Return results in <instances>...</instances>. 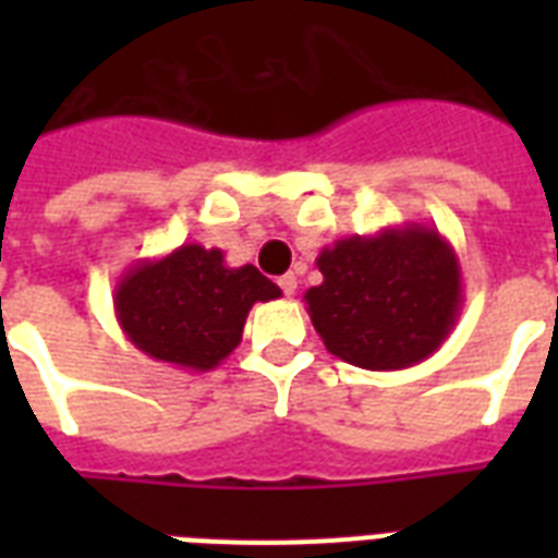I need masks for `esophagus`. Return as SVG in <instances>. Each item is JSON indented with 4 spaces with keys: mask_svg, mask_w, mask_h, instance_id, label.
I'll use <instances>...</instances> for the list:
<instances>
[{
    "mask_svg": "<svg viewBox=\"0 0 558 558\" xmlns=\"http://www.w3.org/2000/svg\"><path fill=\"white\" fill-rule=\"evenodd\" d=\"M278 287L283 289V295L292 298V295H295V289H298V278H295V275H283V278L278 280Z\"/></svg>",
    "mask_w": 558,
    "mask_h": 558,
    "instance_id": "esophagus-1",
    "label": "esophagus"
}]
</instances>
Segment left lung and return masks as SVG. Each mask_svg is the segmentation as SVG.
<instances>
[{
    "label": "left lung",
    "instance_id": "obj_1",
    "mask_svg": "<svg viewBox=\"0 0 558 558\" xmlns=\"http://www.w3.org/2000/svg\"><path fill=\"white\" fill-rule=\"evenodd\" d=\"M315 263L324 280L306 289V313L324 348L348 365H420L449 339L463 310L458 254L434 226L344 236Z\"/></svg>",
    "mask_w": 558,
    "mask_h": 558
}]
</instances>
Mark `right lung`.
Instances as JSON below:
<instances>
[{"mask_svg":"<svg viewBox=\"0 0 558 558\" xmlns=\"http://www.w3.org/2000/svg\"><path fill=\"white\" fill-rule=\"evenodd\" d=\"M280 298L252 263L231 269L219 248L185 243L138 260L116 283V318L144 356L182 371H214L243 339L257 301Z\"/></svg>","mask_w":558,"mask_h":558,"instance_id":"right-lung-1","label":"right lung"}]
</instances>
